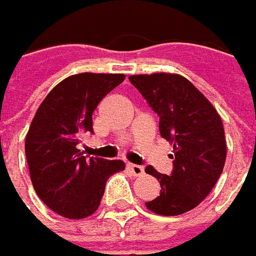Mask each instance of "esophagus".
<instances>
[{
    "label": "esophagus",
    "mask_w": 256,
    "mask_h": 256,
    "mask_svg": "<svg viewBox=\"0 0 256 256\" xmlns=\"http://www.w3.org/2000/svg\"><path fill=\"white\" fill-rule=\"evenodd\" d=\"M128 169L130 170V173H132L133 176H142V174L144 173L143 166H139V164H133V163H128Z\"/></svg>",
    "instance_id": "34e87169"
}]
</instances>
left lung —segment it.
Here are the masks:
<instances>
[{
  "instance_id": "8db88e82",
  "label": "left lung",
  "mask_w": 256,
  "mask_h": 256,
  "mask_svg": "<svg viewBox=\"0 0 256 256\" xmlns=\"http://www.w3.org/2000/svg\"><path fill=\"white\" fill-rule=\"evenodd\" d=\"M159 114L160 136L173 146V170L162 174L153 166L144 172L160 184V194L146 208L163 216H176L199 205L216 184L226 159L220 116L188 78L154 72L128 77Z\"/></svg>"
}]
</instances>
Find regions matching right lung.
<instances>
[{
    "label": "right lung",
    "mask_w": 256,
    "mask_h": 256,
    "mask_svg": "<svg viewBox=\"0 0 256 256\" xmlns=\"http://www.w3.org/2000/svg\"><path fill=\"white\" fill-rule=\"evenodd\" d=\"M124 74H74L57 84L40 104L26 138L34 190L56 214L68 219L93 215L107 179L124 170V162L87 159L77 148L93 133V112Z\"/></svg>",
    "instance_id": "add662e5"
}]
</instances>
